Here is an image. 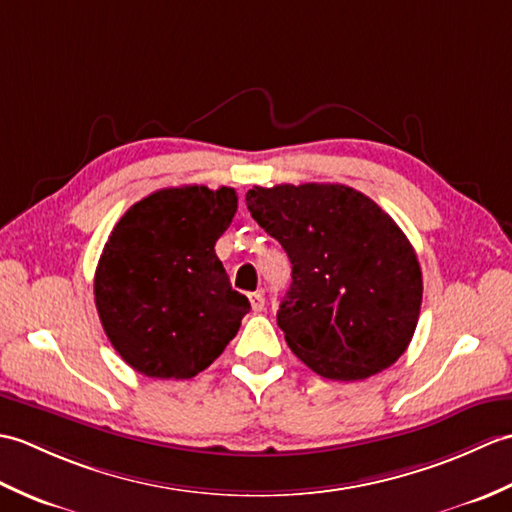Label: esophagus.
Here are the masks:
<instances>
[{
    "instance_id": "34e87169",
    "label": "esophagus",
    "mask_w": 512,
    "mask_h": 512,
    "mask_svg": "<svg viewBox=\"0 0 512 512\" xmlns=\"http://www.w3.org/2000/svg\"><path fill=\"white\" fill-rule=\"evenodd\" d=\"M248 299H250V308H253L255 312H262L264 310L266 301H264L262 292H253V295H248Z\"/></svg>"
}]
</instances>
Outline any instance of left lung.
Here are the masks:
<instances>
[{"instance_id": "1", "label": "left lung", "mask_w": 512, "mask_h": 512, "mask_svg": "<svg viewBox=\"0 0 512 512\" xmlns=\"http://www.w3.org/2000/svg\"><path fill=\"white\" fill-rule=\"evenodd\" d=\"M246 206L292 264L277 312L290 350L330 380H365L394 365L422 303L416 250L398 224L345 184L253 187Z\"/></svg>"}]
</instances>
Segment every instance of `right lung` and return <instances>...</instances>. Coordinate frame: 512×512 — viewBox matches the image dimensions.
Segmentation results:
<instances>
[{
    "label": "right lung",
    "mask_w": 512,
    "mask_h": 512,
    "mask_svg": "<svg viewBox=\"0 0 512 512\" xmlns=\"http://www.w3.org/2000/svg\"><path fill=\"white\" fill-rule=\"evenodd\" d=\"M235 211V189L189 184L154 191L114 226L94 301L107 339L136 372L193 378L237 334L250 303L215 255Z\"/></svg>",
    "instance_id": "right-lung-1"
}]
</instances>
